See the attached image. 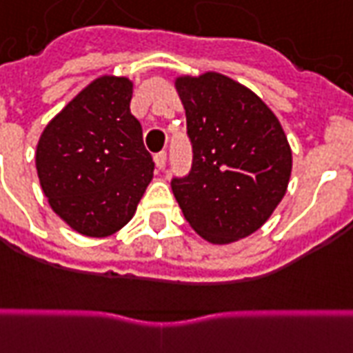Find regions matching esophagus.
<instances>
[{
  "label": "esophagus",
  "instance_id": "esophagus-1",
  "mask_svg": "<svg viewBox=\"0 0 353 353\" xmlns=\"http://www.w3.org/2000/svg\"><path fill=\"white\" fill-rule=\"evenodd\" d=\"M166 161H168V155H166L164 151H161V153H157L155 155V166L159 170H163L164 166H166Z\"/></svg>",
  "mask_w": 353,
  "mask_h": 353
}]
</instances>
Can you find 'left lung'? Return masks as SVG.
<instances>
[{
	"label": "left lung",
	"instance_id": "1",
	"mask_svg": "<svg viewBox=\"0 0 353 353\" xmlns=\"http://www.w3.org/2000/svg\"><path fill=\"white\" fill-rule=\"evenodd\" d=\"M192 142V168L172 179L187 223L213 245L249 237L286 194L292 150L283 125L247 85L208 70L174 80Z\"/></svg>",
	"mask_w": 353,
	"mask_h": 353
}]
</instances>
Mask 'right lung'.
Wrapping results in <instances>:
<instances>
[{
	"label": "right lung",
	"instance_id": "obj_1",
	"mask_svg": "<svg viewBox=\"0 0 353 353\" xmlns=\"http://www.w3.org/2000/svg\"><path fill=\"white\" fill-rule=\"evenodd\" d=\"M132 80L95 78L52 117L39 138L35 166L57 216L88 237L129 223L153 179L142 125L130 114Z\"/></svg>",
	"mask_w": 353,
	"mask_h": 353
}]
</instances>
